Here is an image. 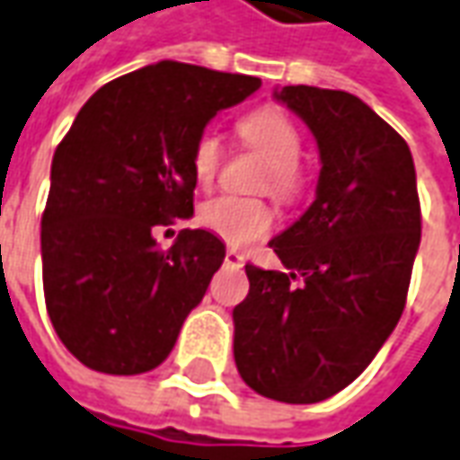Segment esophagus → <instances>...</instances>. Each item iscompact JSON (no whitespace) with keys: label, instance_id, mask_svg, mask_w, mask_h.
<instances>
[{"label":"esophagus","instance_id":"obj_1","mask_svg":"<svg viewBox=\"0 0 460 460\" xmlns=\"http://www.w3.org/2000/svg\"><path fill=\"white\" fill-rule=\"evenodd\" d=\"M225 266L227 268H243L245 266V258L240 255L237 251H227L225 252Z\"/></svg>","mask_w":460,"mask_h":460}]
</instances>
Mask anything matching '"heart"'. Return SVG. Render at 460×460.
Returning <instances> with one entry per match:
<instances>
[{"instance_id": "heart-1", "label": "heart", "mask_w": 460, "mask_h": 460, "mask_svg": "<svg viewBox=\"0 0 460 460\" xmlns=\"http://www.w3.org/2000/svg\"><path fill=\"white\" fill-rule=\"evenodd\" d=\"M237 134L268 162L263 187L280 202H294L304 190L301 134L296 123L279 108H258L237 123ZM223 164V144L212 131H205L192 146V174L199 187H209ZM199 225L225 240L227 245H251L273 227V209L263 199L220 194L205 202L197 212Z\"/></svg>"}]
</instances>
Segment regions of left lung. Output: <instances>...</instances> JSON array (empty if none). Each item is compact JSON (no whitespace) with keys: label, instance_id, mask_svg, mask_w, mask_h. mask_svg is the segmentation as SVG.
Segmentation results:
<instances>
[{"label":"left lung","instance_id":"8db88e82","mask_svg":"<svg viewBox=\"0 0 460 460\" xmlns=\"http://www.w3.org/2000/svg\"><path fill=\"white\" fill-rule=\"evenodd\" d=\"M276 98L311 128L322 172L311 208L268 243L286 270L245 266L233 352L258 395L309 405L357 380L400 322L420 199L405 138L357 95L286 85Z\"/></svg>","mask_w":460,"mask_h":460}]
</instances>
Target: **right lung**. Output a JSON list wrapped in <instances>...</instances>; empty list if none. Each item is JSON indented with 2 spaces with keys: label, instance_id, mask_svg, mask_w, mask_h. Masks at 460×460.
Returning <instances> with one entry per match:
<instances>
[{
  "label": "right lung",
  "instance_id": "obj_1",
  "mask_svg": "<svg viewBox=\"0 0 460 460\" xmlns=\"http://www.w3.org/2000/svg\"><path fill=\"white\" fill-rule=\"evenodd\" d=\"M261 88L252 75L162 60L98 88L58 144L42 212V288L58 337L106 375L164 362L202 301L225 245L154 227L194 212L192 146L217 111Z\"/></svg>",
  "mask_w": 460,
  "mask_h": 460
}]
</instances>
